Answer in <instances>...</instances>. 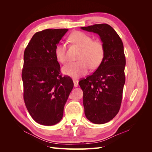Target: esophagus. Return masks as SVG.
<instances>
[{
  "label": "esophagus",
  "instance_id": "esophagus-1",
  "mask_svg": "<svg viewBox=\"0 0 152 152\" xmlns=\"http://www.w3.org/2000/svg\"><path fill=\"white\" fill-rule=\"evenodd\" d=\"M73 84H74L75 87H77L79 85V81L77 79H73Z\"/></svg>",
  "mask_w": 152,
  "mask_h": 152
}]
</instances>
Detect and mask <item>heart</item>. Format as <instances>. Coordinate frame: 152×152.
I'll return each mask as SVG.
<instances>
[{"instance_id": "heart-1", "label": "heart", "mask_w": 152, "mask_h": 152, "mask_svg": "<svg viewBox=\"0 0 152 152\" xmlns=\"http://www.w3.org/2000/svg\"><path fill=\"white\" fill-rule=\"evenodd\" d=\"M71 42L80 48L75 62H70L62 68L63 73L73 78H79L85 75L89 66L92 69L98 68L104 56L103 43L99 40H93V37L85 32L76 31L69 36ZM54 55L57 61L65 63L66 61V47L63 43H58L54 48Z\"/></svg>"}]
</instances>
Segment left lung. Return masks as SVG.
I'll return each instance as SVG.
<instances>
[{"label": "left lung", "instance_id": "1", "mask_svg": "<svg viewBox=\"0 0 152 152\" xmlns=\"http://www.w3.org/2000/svg\"><path fill=\"white\" fill-rule=\"evenodd\" d=\"M81 29L99 35L104 48L102 63L93 74L79 81L83 91L86 118L96 124L113 119L121 108L126 77V57L122 41L108 24H96Z\"/></svg>", "mask_w": 152, "mask_h": 152}]
</instances>
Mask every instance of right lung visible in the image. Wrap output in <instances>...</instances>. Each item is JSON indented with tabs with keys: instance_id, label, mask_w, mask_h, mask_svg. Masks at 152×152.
Masks as SVG:
<instances>
[{
	"instance_id": "right-lung-1",
	"label": "right lung",
	"mask_w": 152,
	"mask_h": 152,
	"mask_svg": "<svg viewBox=\"0 0 152 152\" xmlns=\"http://www.w3.org/2000/svg\"><path fill=\"white\" fill-rule=\"evenodd\" d=\"M68 29H46L32 37L24 52L22 70L23 98L34 120L44 126L61 120L73 87L70 77H62L54 48Z\"/></svg>"
}]
</instances>
